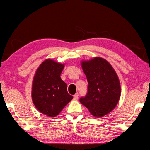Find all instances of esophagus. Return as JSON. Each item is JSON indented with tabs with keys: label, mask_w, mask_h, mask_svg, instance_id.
<instances>
[{
	"label": "esophagus",
	"mask_w": 150,
	"mask_h": 150,
	"mask_svg": "<svg viewBox=\"0 0 150 150\" xmlns=\"http://www.w3.org/2000/svg\"><path fill=\"white\" fill-rule=\"evenodd\" d=\"M73 99H74V100H76V101L78 100V99H79V95H78L77 93L74 95V96H73Z\"/></svg>",
	"instance_id": "1"
}]
</instances>
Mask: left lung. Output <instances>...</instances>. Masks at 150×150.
Listing matches in <instances>:
<instances>
[{
	"instance_id": "left-lung-1",
	"label": "left lung",
	"mask_w": 150,
	"mask_h": 150,
	"mask_svg": "<svg viewBox=\"0 0 150 150\" xmlns=\"http://www.w3.org/2000/svg\"><path fill=\"white\" fill-rule=\"evenodd\" d=\"M88 82L87 93L79 99L96 117L110 113L117 105L121 95L120 83L111 65L105 59L95 57L82 61Z\"/></svg>"
}]
</instances>
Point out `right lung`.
I'll return each mask as SVG.
<instances>
[{"mask_svg":"<svg viewBox=\"0 0 150 150\" xmlns=\"http://www.w3.org/2000/svg\"><path fill=\"white\" fill-rule=\"evenodd\" d=\"M63 67L62 64L47 59L37 69L33 79V103L40 112L51 117L57 115L73 99L60 77Z\"/></svg>","mask_w":150,"mask_h":150,"instance_id":"add662e5","label":"right lung"}]
</instances>
